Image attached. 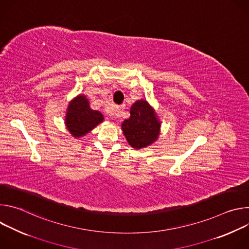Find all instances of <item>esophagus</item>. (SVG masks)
<instances>
[{
    "instance_id": "obj_1",
    "label": "esophagus",
    "mask_w": 249,
    "mask_h": 249,
    "mask_svg": "<svg viewBox=\"0 0 249 249\" xmlns=\"http://www.w3.org/2000/svg\"><path fill=\"white\" fill-rule=\"evenodd\" d=\"M120 108L119 107H116L115 108V117H118L119 116V113H120Z\"/></svg>"
}]
</instances>
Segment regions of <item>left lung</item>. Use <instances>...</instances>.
Wrapping results in <instances>:
<instances>
[{
    "label": "left lung",
    "mask_w": 249,
    "mask_h": 249,
    "mask_svg": "<svg viewBox=\"0 0 249 249\" xmlns=\"http://www.w3.org/2000/svg\"><path fill=\"white\" fill-rule=\"evenodd\" d=\"M130 117L122 123L123 134L134 149H143L158 139L160 121L148 101L137 100L130 109Z\"/></svg>",
    "instance_id": "8db88e82"
}]
</instances>
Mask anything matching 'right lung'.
<instances>
[{
	"label": "right lung",
	"instance_id": "1",
	"mask_svg": "<svg viewBox=\"0 0 249 249\" xmlns=\"http://www.w3.org/2000/svg\"><path fill=\"white\" fill-rule=\"evenodd\" d=\"M103 115L89 107L87 96L79 94L69 103L65 124L69 132L75 138L88 134L103 121Z\"/></svg>",
	"mask_w": 249,
	"mask_h": 249
}]
</instances>
